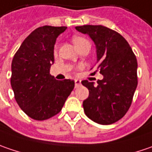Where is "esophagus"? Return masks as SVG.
<instances>
[{
	"label": "esophagus",
	"instance_id": "34e87169",
	"mask_svg": "<svg viewBox=\"0 0 152 152\" xmlns=\"http://www.w3.org/2000/svg\"><path fill=\"white\" fill-rule=\"evenodd\" d=\"M81 86V81L79 79H76L75 80V88H78Z\"/></svg>",
	"mask_w": 152,
	"mask_h": 152
}]
</instances>
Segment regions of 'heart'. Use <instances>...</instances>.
<instances>
[{"instance_id":"b5f03b06","label":"heart","mask_w":152,"mask_h":152,"mask_svg":"<svg viewBox=\"0 0 152 152\" xmlns=\"http://www.w3.org/2000/svg\"><path fill=\"white\" fill-rule=\"evenodd\" d=\"M72 42L74 43V45L76 46L77 49H79L81 47L85 46V45H90L89 42L83 37H78V36H75L72 37Z\"/></svg>"}]
</instances>
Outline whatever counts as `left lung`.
<instances>
[{"instance_id": "obj_1", "label": "left lung", "mask_w": 152, "mask_h": 152, "mask_svg": "<svg viewBox=\"0 0 152 152\" xmlns=\"http://www.w3.org/2000/svg\"><path fill=\"white\" fill-rule=\"evenodd\" d=\"M76 30L94 41L95 72L99 70L104 76L97 86L87 80L82 82L89 90L88 98L83 101L85 114L97 123L112 124L124 116L132 104L138 84L136 57L129 42L115 30L103 25L76 26Z\"/></svg>"}]
</instances>
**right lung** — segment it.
Listing matches in <instances>:
<instances>
[{"label": "right lung", "mask_w": 152, "mask_h": 152, "mask_svg": "<svg viewBox=\"0 0 152 152\" xmlns=\"http://www.w3.org/2000/svg\"><path fill=\"white\" fill-rule=\"evenodd\" d=\"M65 26L45 25L32 31L12 62L11 86L19 107L37 121L57 115L75 87L69 79L58 81L50 74L57 37Z\"/></svg>", "instance_id": "1"}]
</instances>
